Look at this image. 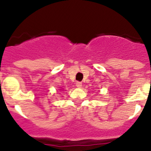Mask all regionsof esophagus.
Returning a JSON list of instances; mask_svg holds the SVG:
<instances>
[{
    "instance_id": "obj_1",
    "label": "esophagus",
    "mask_w": 151,
    "mask_h": 151,
    "mask_svg": "<svg viewBox=\"0 0 151 151\" xmlns=\"http://www.w3.org/2000/svg\"><path fill=\"white\" fill-rule=\"evenodd\" d=\"M76 85L77 88H82V83L80 82H77L76 83Z\"/></svg>"
}]
</instances>
